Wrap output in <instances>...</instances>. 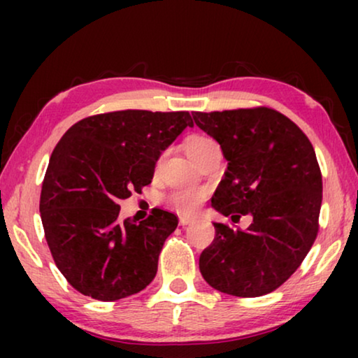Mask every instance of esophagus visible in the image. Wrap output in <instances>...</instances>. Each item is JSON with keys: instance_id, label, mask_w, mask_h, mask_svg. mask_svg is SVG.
I'll list each match as a JSON object with an SVG mask.
<instances>
[{"instance_id": "esophagus-1", "label": "esophagus", "mask_w": 358, "mask_h": 358, "mask_svg": "<svg viewBox=\"0 0 358 358\" xmlns=\"http://www.w3.org/2000/svg\"><path fill=\"white\" fill-rule=\"evenodd\" d=\"M194 222H195V218L187 217V215H182V217H179V224H180V227H187V224L194 223Z\"/></svg>"}]
</instances>
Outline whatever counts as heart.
Instances as JSON below:
<instances>
[{
    "label": "heart",
    "mask_w": 358,
    "mask_h": 358,
    "mask_svg": "<svg viewBox=\"0 0 358 358\" xmlns=\"http://www.w3.org/2000/svg\"><path fill=\"white\" fill-rule=\"evenodd\" d=\"M213 143L215 141L212 138H208V136L194 135L185 141V150H187L190 159L194 161L205 148H208V146ZM200 202H202V194L197 192V190H178V192H174L169 197L171 207L182 213L195 212V210L199 208Z\"/></svg>",
    "instance_id": "b5f03b06"
}]
</instances>
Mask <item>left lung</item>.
Masks as SVG:
<instances>
[{
    "instance_id": "left-lung-1",
    "label": "left lung",
    "mask_w": 358,
    "mask_h": 358,
    "mask_svg": "<svg viewBox=\"0 0 358 358\" xmlns=\"http://www.w3.org/2000/svg\"><path fill=\"white\" fill-rule=\"evenodd\" d=\"M192 117L228 161L212 207L231 220L252 217L246 231L213 223L200 272L228 295H266L290 278L316 239L322 178L315 150L288 117L267 107Z\"/></svg>"
}]
</instances>
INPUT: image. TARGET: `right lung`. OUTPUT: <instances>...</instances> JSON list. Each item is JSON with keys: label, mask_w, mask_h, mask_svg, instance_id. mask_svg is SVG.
<instances>
[{"label": "right lung", "mask_w": 358, "mask_h": 358, "mask_svg": "<svg viewBox=\"0 0 358 358\" xmlns=\"http://www.w3.org/2000/svg\"><path fill=\"white\" fill-rule=\"evenodd\" d=\"M192 125L189 112L117 110L80 120L58 141L38 208L58 271L83 295L115 301L155 278L178 217L153 208L122 222L119 202L151 182L161 153Z\"/></svg>", "instance_id": "1"}]
</instances>
